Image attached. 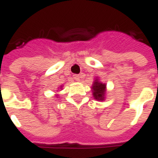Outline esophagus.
Segmentation results:
<instances>
[{
	"label": "esophagus",
	"mask_w": 158,
	"mask_h": 158,
	"mask_svg": "<svg viewBox=\"0 0 158 158\" xmlns=\"http://www.w3.org/2000/svg\"><path fill=\"white\" fill-rule=\"evenodd\" d=\"M73 79H74L76 81H79V79H80V76L78 74H74L73 75Z\"/></svg>",
	"instance_id": "34e87169"
}]
</instances>
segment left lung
I'll use <instances>...</instances> for the list:
<instances>
[{
    "label": "left lung",
    "mask_w": 158,
    "mask_h": 158,
    "mask_svg": "<svg viewBox=\"0 0 158 158\" xmlns=\"http://www.w3.org/2000/svg\"><path fill=\"white\" fill-rule=\"evenodd\" d=\"M92 90H93V97H94L95 99L100 100V101L105 100V97H106V84L100 82L97 78V79L94 80V82H93Z\"/></svg>",
    "instance_id": "8db88e82"
}]
</instances>
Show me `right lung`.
Returning a JSON list of instances; mask_svg holds the SVG:
<instances>
[{"mask_svg":"<svg viewBox=\"0 0 158 158\" xmlns=\"http://www.w3.org/2000/svg\"><path fill=\"white\" fill-rule=\"evenodd\" d=\"M61 87H62V86H60V88H61Z\"/></svg>","mask_w":158,"mask_h":158,"instance_id":"right-lung-1","label":"right lung"}]
</instances>
